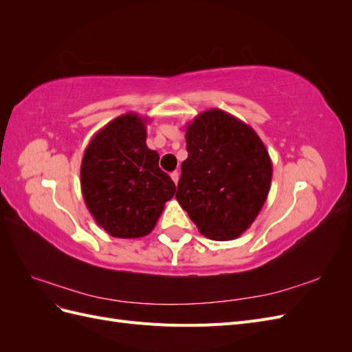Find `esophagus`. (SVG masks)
I'll return each instance as SVG.
<instances>
[{"instance_id": "34e87169", "label": "esophagus", "mask_w": 352, "mask_h": 352, "mask_svg": "<svg viewBox=\"0 0 352 352\" xmlns=\"http://www.w3.org/2000/svg\"><path fill=\"white\" fill-rule=\"evenodd\" d=\"M170 177H172L173 182L177 185V182H179V173H177V172H173L172 175H170Z\"/></svg>"}]
</instances>
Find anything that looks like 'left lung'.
<instances>
[{"label": "left lung", "instance_id": "8db88e82", "mask_svg": "<svg viewBox=\"0 0 352 352\" xmlns=\"http://www.w3.org/2000/svg\"><path fill=\"white\" fill-rule=\"evenodd\" d=\"M188 158L180 166L176 199L201 235L236 239L267 199L273 164L251 126L211 109L186 124Z\"/></svg>", "mask_w": 352, "mask_h": 352}]
</instances>
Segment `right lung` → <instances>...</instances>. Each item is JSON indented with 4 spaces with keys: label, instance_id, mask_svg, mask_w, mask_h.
Here are the masks:
<instances>
[{
    "label": "right lung",
    "instance_id": "1",
    "mask_svg": "<svg viewBox=\"0 0 352 352\" xmlns=\"http://www.w3.org/2000/svg\"><path fill=\"white\" fill-rule=\"evenodd\" d=\"M148 117L126 113L92 136L80 166L89 212L109 235L133 239L150 233L176 186L146 146Z\"/></svg>",
    "mask_w": 352,
    "mask_h": 352
}]
</instances>
